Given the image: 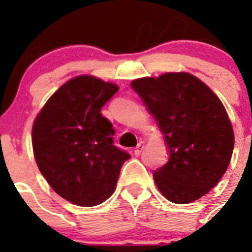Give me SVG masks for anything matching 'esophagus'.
I'll return each mask as SVG.
<instances>
[{"instance_id": "obj_1", "label": "esophagus", "mask_w": 252, "mask_h": 252, "mask_svg": "<svg viewBox=\"0 0 252 252\" xmlns=\"http://www.w3.org/2000/svg\"><path fill=\"white\" fill-rule=\"evenodd\" d=\"M142 150H144V145H142V142H140V144H137V146L135 148V150H133V154H135L136 157H139L140 154L142 153Z\"/></svg>"}]
</instances>
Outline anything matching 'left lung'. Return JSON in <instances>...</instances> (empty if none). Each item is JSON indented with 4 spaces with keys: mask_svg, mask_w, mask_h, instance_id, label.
Masks as SVG:
<instances>
[{
    "mask_svg": "<svg viewBox=\"0 0 252 252\" xmlns=\"http://www.w3.org/2000/svg\"><path fill=\"white\" fill-rule=\"evenodd\" d=\"M131 87L168 146V161L153 174L159 190L178 204L203 197L217 186L232 157L235 137L222 102L189 73L140 78Z\"/></svg>",
    "mask_w": 252,
    "mask_h": 252,
    "instance_id": "8db88e82",
    "label": "left lung"
}]
</instances>
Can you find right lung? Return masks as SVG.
Here are the masks:
<instances>
[{"instance_id": "right-lung-1", "label": "right lung", "mask_w": 252, "mask_h": 252, "mask_svg": "<svg viewBox=\"0 0 252 252\" xmlns=\"http://www.w3.org/2000/svg\"><path fill=\"white\" fill-rule=\"evenodd\" d=\"M119 87L91 75L75 77L51 95L32 126L40 173L73 204H101L115 192L127 151L113 145L115 130L101 113Z\"/></svg>"}]
</instances>
